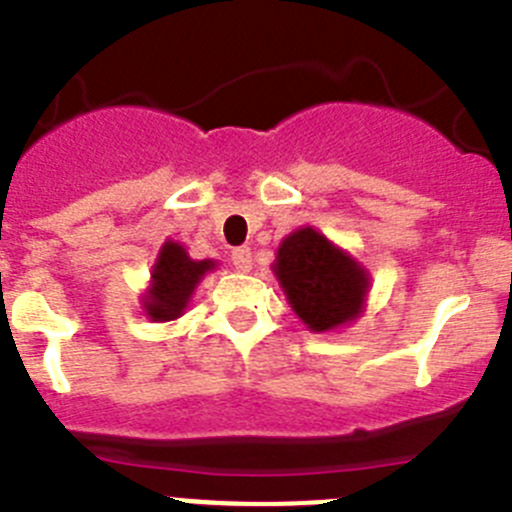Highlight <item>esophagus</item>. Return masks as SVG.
<instances>
[{"label": "esophagus", "instance_id": "34e87169", "mask_svg": "<svg viewBox=\"0 0 512 512\" xmlns=\"http://www.w3.org/2000/svg\"><path fill=\"white\" fill-rule=\"evenodd\" d=\"M232 262L240 272H250L252 270V252L247 250V247H237V250L232 252Z\"/></svg>", "mask_w": 512, "mask_h": 512}]
</instances>
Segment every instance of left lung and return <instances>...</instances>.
<instances>
[{"label": "left lung", "mask_w": 512, "mask_h": 512, "mask_svg": "<svg viewBox=\"0 0 512 512\" xmlns=\"http://www.w3.org/2000/svg\"><path fill=\"white\" fill-rule=\"evenodd\" d=\"M272 272L308 331H336L364 313L371 275L315 227L295 229L280 242Z\"/></svg>", "instance_id": "8db88e82"}]
</instances>
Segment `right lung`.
Returning <instances> with one entry per match:
<instances>
[{
  "label": "right lung",
  "instance_id": "right-lung-1",
  "mask_svg": "<svg viewBox=\"0 0 512 512\" xmlns=\"http://www.w3.org/2000/svg\"><path fill=\"white\" fill-rule=\"evenodd\" d=\"M217 267L214 260H191L184 245L166 240L151 267L146 293H141L143 315L148 321L166 323L181 318L191 295L207 272Z\"/></svg>",
  "mask_w": 512,
  "mask_h": 512
}]
</instances>
